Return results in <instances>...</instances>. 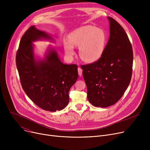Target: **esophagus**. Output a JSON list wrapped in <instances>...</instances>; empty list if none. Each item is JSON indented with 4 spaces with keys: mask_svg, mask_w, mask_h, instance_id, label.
Instances as JSON below:
<instances>
[{
    "mask_svg": "<svg viewBox=\"0 0 150 150\" xmlns=\"http://www.w3.org/2000/svg\"><path fill=\"white\" fill-rule=\"evenodd\" d=\"M78 75L80 76H81L83 74V70L81 67H78Z\"/></svg>",
    "mask_w": 150,
    "mask_h": 150,
    "instance_id": "esophagus-1",
    "label": "esophagus"
}]
</instances>
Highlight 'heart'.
I'll return each instance as SVG.
<instances>
[{
    "instance_id": "heart-1",
    "label": "heart",
    "mask_w": 150,
    "mask_h": 150,
    "mask_svg": "<svg viewBox=\"0 0 150 150\" xmlns=\"http://www.w3.org/2000/svg\"><path fill=\"white\" fill-rule=\"evenodd\" d=\"M106 43L104 31L92 25L81 27L71 33L69 41H64V50L70 57L75 54L74 46L79 47L80 58L88 62L97 61L103 55Z\"/></svg>"
}]
</instances>
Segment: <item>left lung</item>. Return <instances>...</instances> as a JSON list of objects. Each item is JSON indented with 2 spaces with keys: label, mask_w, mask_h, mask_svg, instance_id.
I'll list each match as a JSON object with an SVG mask.
<instances>
[{
  "label": "left lung",
  "mask_w": 150,
  "mask_h": 150,
  "mask_svg": "<svg viewBox=\"0 0 150 150\" xmlns=\"http://www.w3.org/2000/svg\"><path fill=\"white\" fill-rule=\"evenodd\" d=\"M110 36L103 55L96 62L81 65L88 98L96 107L106 108L119 101L131 81L133 52L123 28L108 17Z\"/></svg>",
  "instance_id": "obj_1"
}]
</instances>
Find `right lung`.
Instances as JSON below:
<instances>
[{
    "instance_id": "1",
    "label": "right lung",
    "mask_w": 150,
    "mask_h": 150,
    "mask_svg": "<svg viewBox=\"0 0 150 150\" xmlns=\"http://www.w3.org/2000/svg\"><path fill=\"white\" fill-rule=\"evenodd\" d=\"M51 39L44 31L31 26L23 34L16 56L22 87L35 104L45 111H61L68 105L69 92L78 77L76 64H64L54 50L45 59H35L32 42Z\"/></svg>"
}]
</instances>
